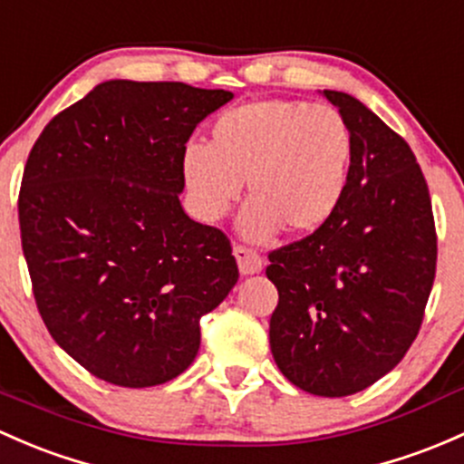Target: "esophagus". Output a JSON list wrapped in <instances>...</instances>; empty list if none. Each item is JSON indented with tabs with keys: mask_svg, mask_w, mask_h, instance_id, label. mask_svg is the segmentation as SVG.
<instances>
[{
	"mask_svg": "<svg viewBox=\"0 0 464 464\" xmlns=\"http://www.w3.org/2000/svg\"><path fill=\"white\" fill-rule=\"evenodd\" d=\"M233 256H236L237 266H240L242 276H251V273L262 271V257L257 256L253 248L236 245V246H233Z\"/></svg>",
	"mask_w": 464,
	"mask_h": 464,
	"instance_id": "obj_1",
	"label": "esophagus"
}]
</instances>
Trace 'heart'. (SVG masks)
I'll list each match as a JSON object with an SVG mask.
<instances>
[{"instance_id":"heart-1","label":"heart","mask_w":464,"mask_h":464,"mask_svg":"<svg viewBox=\"0 0 464 464\" xmlns=\"http://www.w3.org/2000/svg\"><path fill=\"white\" fill-rule=\"evenodd\" d=\"M353 162V135L334 106L302 100H256L224 111L208 144L182 153V178L204 219L227 216L242 193L251 204L240 228L266 240L320 231L343 204Z\"/></svg>"}]
</instances>
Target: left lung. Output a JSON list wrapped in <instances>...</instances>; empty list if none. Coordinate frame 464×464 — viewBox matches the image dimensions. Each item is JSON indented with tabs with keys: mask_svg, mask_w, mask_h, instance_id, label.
<instances>
[{
	"mask_svg": "<svg viewBox=\"0 0 464 464\" xmlns=\"http://www.w3.org/2000/svg\"><path fill=\"white\" fill-rule=\"evenodd\" d=\"M322 95L353 135L349 187L320 231L269 253L266 277L280 295L269 343L289 382L343 398L392 372L416 340L438 237L409 144L355 97Z\"/></svg>",
	"mask_w": 464,
	"mask_h": 464,
	"instance_id": "8db88e82",
	"label": "left lung"
}]
</instances>
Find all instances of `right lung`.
<instances>
[{
    "label": "right lung",
    "instance_id": "right-lung-1",
    "mask_svg": "<svg viewBox=\"0 0 464 464\" xmlns=\"http://www.w3.org/2000/svg\"><path fill=\"white\" fill-rule=\"evenodd\" d=\"M231 91L111 80L53 117L19 188L39 315L86 372L155 387L187 372L199 318L236 286L231 242L182 211V153Z\"/></svg>",
    "mask_w": 464,
    "mask_h": 464
}]
</instances>
